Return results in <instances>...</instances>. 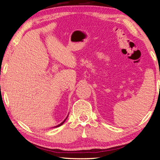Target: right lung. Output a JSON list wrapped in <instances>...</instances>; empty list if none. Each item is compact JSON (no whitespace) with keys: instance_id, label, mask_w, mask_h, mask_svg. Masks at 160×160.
I'll use <instances>...</instances> for the list:
<instances>
[{"instance_id":"obj_1","label":"right lung","mask_w":160,"mask_h":160,"mask_svg":"<svg viewBox=\"0 0 160 160\" xmlns=\"http://www.w3.org/2000/svg\"><path fill=\"white\" fill-rule=\"evenodd\" d=\"M68 115L67 116V117L66 118H65V120L63 121V122H62V123H61L60 124H58V125H57V126H54L53 127V128H56V127H59V126H61V125H63V123L65 122V121H66V119H67V118H68Z\"/></svg>"}]
</instances>
